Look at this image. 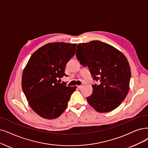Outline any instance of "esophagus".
I'll use <instances>...</instances> for the list:
<instances>
[{"instance_id": "obj_1", "label": "esophagus", "mask_w": 148, "mask_h": 148, "mask_svg": "<svg viewBox=\"0 0 148 148\" xmlns=\"http://www.w3.org/2000/svg\"><path fill=\"white\" fill-rule=\"evenodd\" d=\"M82 87H83V86H78V88H79V89H81Z\"/></svg>"}]
</instances>
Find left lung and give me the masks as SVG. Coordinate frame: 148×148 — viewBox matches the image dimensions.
Listing matches in <instances>:
<instances>
[{
    "instance_id": "obj_1",
    "label": "left lung",
    "mask_w": 148,
    "mask_h": 148,
    "mask_svg": "<svg viewBox=\"0 0 148 148\" xmlns=\"http://www.w3.org/2000/svg\"><path fill=\"white\" fill-rule=\"evenodd\" d=\"M76 58L87 66L93 79L99 84L92 86L93 92L86 98L88 103L99 113L117 108L129 90L131 69L126 57L113 46L99 40L80 43ZM77 50V49H76Z\"/></svg>"
}]
</instances>
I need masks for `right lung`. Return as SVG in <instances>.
<instances>
[{
  "label": "right lung",
  "mask_w": 148,
  "mask_h": 148,
  "mask_svg": "<svg viewBox=\"0 0 148 148\" xmlns=\"http://www.w3.org/2000/svg\"><path fill=\"white\" fill-rule=\"evenodd\" d=\"M76 44L52 42L33 53L23 69L22 87L32 110L43 119L60 116L66 109L76 86L59 83L67 63L74 56Z\"/></svg>",
  "instance_id": "1"
}]
</instances>
